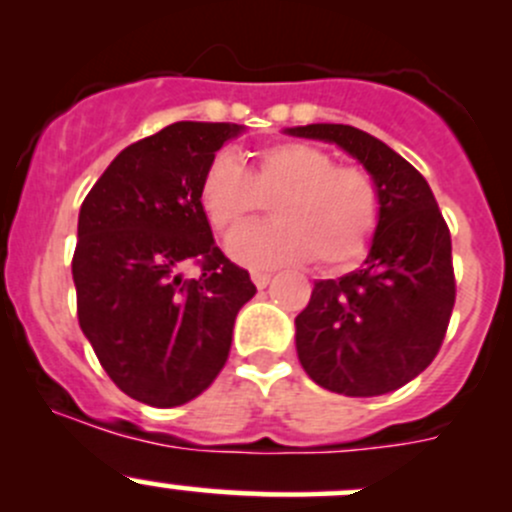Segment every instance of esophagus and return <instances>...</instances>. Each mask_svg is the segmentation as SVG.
Returning <instances> with one entry per match:
<instances>
[{
	"mask_svg": "<svg viewBox=\"0 0 512 512\" xmlns=\"http://www.w3.org/2000/svg\"><path fill=\"white\" fill-rule=\"evenodd\" d=\"M250 277H252V282H255V287H257V289H265L267 285H270V280H272L270 272H260V270L252 272Z\"/></svg>",
	"mask_w": 512,
	"mask_h": 512,
	"instance_id": "34e87169",
	"label": "esophagus"
}]
</instances>
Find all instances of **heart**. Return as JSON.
I'll return each instance as SVG.
<instances>
[{"mask_svg": "<svg viewBox=\"0 0 512 512\" xmlns=\"http://www.w3.org/2000/svg\"><path fill=\"white\" fill-rule=\"evenodd\" d=\"M275 225H247L227 237V252L250 267L297 265L317 257L329 270L349 267L369 250L379 225V190L366 170L337 168L307 143L262 148L255 170L218 153L200 183V203L218 230H232L265 200H276Z\"/></svg>", "mask_w": 512, "mask_h": 512, "instance_id": "1", "label": "heart"}]
</instances>
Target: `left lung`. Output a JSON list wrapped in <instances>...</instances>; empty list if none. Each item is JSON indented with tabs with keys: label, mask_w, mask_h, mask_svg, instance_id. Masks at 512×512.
<instances>
[{
	"label": "left lung",
	"mask_w": 512,
	"mask_h": 512,
	"mask_svg": "<svg viewBox=\"0 0 512 512\" xmlns=\"http://www.w3.org/2000/svg\"><path fill=\"white\" fill-rule=\"evenodd\" d=\"M334 143L379 190V225L359 270L317 280L294 319L299 364L344 396H381L416 379L446 337L456 302L451 232L426 178L384 141L344 123L285 128Z\"/></svg>",
	"instance_id": "obj_1"
}]
</instances>
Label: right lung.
Returning <instances> with one entry per match:
<instances>
[{
    "instance_id": "obj_1",
    "label": "right lung",
    "mask_w": 512,
    "mask_h": 512,
    "mask_svg": "<svg viewBox=\"0 0 512 512\" xmlns=\"http://www.w3.org/2000/svg\"><path fill=\"white\" fill-rule=\"evenodd\" d=\"M245 126L178 121L111 160L79 213L71 275L81 332L113 384L173 409L225 366L232 327L255 285L215 245L200 183ZM198 261L204 275L182 270Z\"/></svg>"
}]
</instances>
